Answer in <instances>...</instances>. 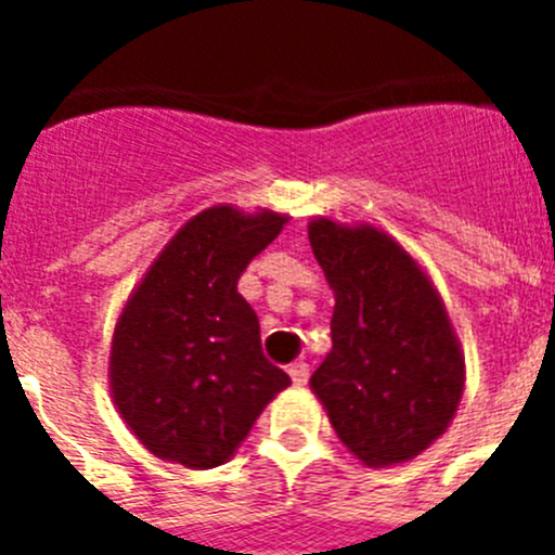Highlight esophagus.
Here are the masks:
<instances>
[{"mask_svg":"<svg viewBox=\"0 0 555 555\" xmlns=\"http://www.w3.org/2000/svg\"><path fill=\"white\" fill-rule=\"evenodd\" d=\"M288 375H292L294 386H306L308 377H311V366H308L306 361H297V364L288 366Z\"/></svg>","mask_w":555,"mask_h":555,"instance_id":"34e87169","label":"esophagus"}]
</instances>
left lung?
Instances as JSON below:
<instances>
[{
  "label": "left lung",
  "instance_id": "1",
  "mask_svg": "<svg viewBox=\"0 0 555 555\" xmlns=\"http://www.w3.org/2000/svg\"><path fill=\"white\" fill-rule=\"evenodd\" d=\"M313 258L336 292L333 350L311 375L336 436L370 467L423 453L464 391V358L442 300L395 238L313 219Z\"/></svg>",
  "mask_w": 555,
  "mask_h": 555
}]
</instances>
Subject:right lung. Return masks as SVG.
I'll return each mask as SVG.
<instances>
[{"instance_id": "right-lung-1", "label": "right lung", "mask_w": 555, "mask_h": 555, "mask_svg": "<svg viewBox=\"0 0 555 555\" xmlns=\"http://www.w3.org/2000/svg\"><path fill=\"white\" fill-rule=\"evenodd\" d=\"M286 217L208 208L180 230L130 297L113 333L111 389L158 459L219 467L292 377L261 350L238 278Z\"/></svg>"}]
</instances>
